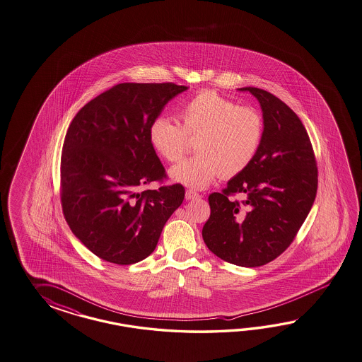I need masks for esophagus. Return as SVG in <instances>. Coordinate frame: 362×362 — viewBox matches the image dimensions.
<instances>
[{"label": "esophagus", "mask_w": 362, "mask_h": 362, "mask_svg": "<svg viewBox=\"0 0 362 362\" xmlns=\"http://www.w3.org/2000/svg\"><path fill=\"white\" fill-rule=\"evenodd\" d=\"M200 194H197L194 189H187L185 191V200H194V199H199Z\"/></svg>", "instance_id": "1"}]
</instances>
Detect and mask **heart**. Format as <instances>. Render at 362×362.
Returning a JSON list of instances; mask_svg holds the SVG:
<instances>
[{
    "instance_id": "obj_1",
    "label": "heart",
    "mask_w": 362,
    "mask_h": 362,
    "mask_svg": "<svg viewBox=\"0 0 362 362\" xmlns=\"http://www.w3.org/2000/svg\"><path fill=\"white\" fill-rule=\"evenodd\" d=\"M180 126L168 116L149 125V142L160 158L177 162L194 139L196 156L170 170V177L191 188H205L220 175L246 170L260 149L264 123L252 107L239 106L214 91H202L179 107Z\"/></svg>"
}]
</instances>
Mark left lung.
<instances>
[{
    "instance_id": "8db88e82",
    "label": "left lung",
    "mask_w": 362,
    "mask_h": 362,
    "mask_svg": "<svg viewBox=\"0 0 362 362\" xmlns=\"http://www.w3.org/2000/svg\"><path fill=\"white\" fill-rule=\"evenodd\" d=\"M257 99L264 133L250 166L222 192L209 194L211 217L203 228L206 247L239 267H260L289 247L317 196V168L300 117L274 94L240 88ZM242 193V204L228 194Z\"/></svg>"
}]
</instances>
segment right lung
Listing matches in <instances>:
<instances>
[{"instance_id": "right-lung-1", "label": "right lung", "mask_w": 362, "mask_h": 362, "mask_svg": "<svg viewBox=\"0 0 362 362\" xmlns=\"http://www.w3.org/2000/svg\"><path fill=\"white\" fill-rule=\"evenodd\" d=\"M187 88L119 83L71 120L62 146V212L73 234L106 262L128 265L148 257L183 203V185L140 189L166 177L150 145V123Z\"/></svg>"}]
</instances>
